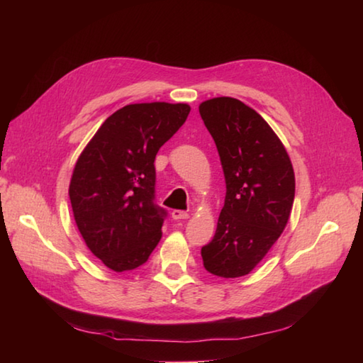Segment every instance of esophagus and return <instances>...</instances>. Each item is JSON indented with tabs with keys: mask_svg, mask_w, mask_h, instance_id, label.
Masks as SVG:
<instances>
[{
	"mask_svg": "<svg viewBox=\"0 0 363 363\" xmlns=\"http://www.w3.org/2000/svg\"><path fill=\"white\" fill-rule=\"evenodd\" d=\"M171 218L173 219H187L189 218V213L187 211H181V210H174L173 213H171Z\"/></svg>",
	"mask_w": 363,
	"mask_h": 363,
	"instance_id": "34e87169",
	"label": "esophagus"
}]
</instances>
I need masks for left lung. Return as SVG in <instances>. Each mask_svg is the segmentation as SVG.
<instances>
[{
	"label": "left lung",
	"instance_id": "8db88e82",
	"mask_svg": "<svg viewBox=\"0 0 363 363\" xmlns=\"http://www.w3.org/2000/svg\"><path fill=\"white\" fill-rule=\"evenodd\" d=\"M199 110L225 177L216 233L201 248L203 266L218 277H243L267 255L290 219L293 167L277 134L242 101L214 97Z\"/></svg>",
	"mask_w": 363,
	"mask_h": 363
}]
</instances>
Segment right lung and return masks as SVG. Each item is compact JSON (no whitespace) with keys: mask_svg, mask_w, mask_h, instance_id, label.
<instances>
[{"mask_svg":"<svg viewBox=\"0 0 363 363\" xmlns=\"http://www.w3.org/2000/svg\"><path fill=\"white\" fill-rule=\"evenodd\" d=\"M187 104H130L102 123L73 169L70 201L86 247L115 272L149 259L167 210L155 203V157L187 120Z\"/></svg>","mask_w":363,"mask_h":363,"instance_id":"right-lung-1","label":"right lung"}]
</instances>
